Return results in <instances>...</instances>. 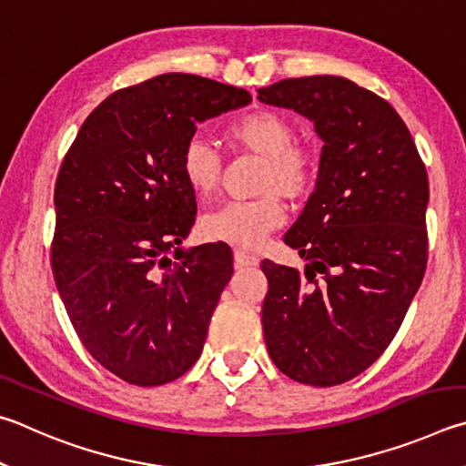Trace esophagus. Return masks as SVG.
<instances>
[{"label":"esophagus","mask_w":466,"mask_h":466,"mask_svg":"<svg viewBox=\"0 0 466 466\" xmlns=\"http://www.w3.org/2000/svg\"><path fill=\"white\" fill-rule=\"evenodd\" d=\"M233 259H235V268L258 266V262H259V259L254 254H248V251H243V249H235Z\"/></svg>","instance_id":"obj_1"}]
</instances>
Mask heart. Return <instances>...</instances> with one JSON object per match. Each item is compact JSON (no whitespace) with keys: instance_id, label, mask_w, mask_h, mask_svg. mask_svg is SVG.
Returning a JSON list of instances; mask_svg holds the SVG:
<instances>
[{"instance_id":"obj_1","label":"heart","mask_w":466,"mask_h":466,"mask_svg":"<svg viewBox=\"0 0 466 466\" xmlns=\"http://www.w3.org/2000/svg\"><path fill=\"white\" fill-rule=\"evenodd\" d=\"M295 125L280 112L258 110L227 128L233 149L264 157L258 179L256 200H235L207 212L200 231L207 239L225 241L246 249H259L268 235L284 223L287 210L280 194L289 200H303L313 192L319 174V159L311 145L295 141ZM186 184L198 198L218 190L223 159L217 147L202 137L187 138L179 157Z\"/></svg>"}]
</instances>
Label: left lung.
<instances>
[{
    "mask_svg": "<svg viewBox=\"0 0 466 466\" xmlns=\"http://www.w3.org/2000/svg\"><path fill=\"white\" fill-rule=\"evenodd\" d=\"M258 100L303 114L325 143L284 235L305 274L262 262L268 354L292 380L341 385L389 348L426 274V166L393 106L346 77L282 79Z\"/></svg>",
    "mask_w": 466,
    "mask_h": 466,
    "instance_id": "left-lung-1",
    "label": "left lung"
}]
</instances>
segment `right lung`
<instances>
[{"label":"right lung","instance_id":"1","mask_svg":"<svg viewBox=\"0 0 466 466\" xmlns=\"http://www.w3.org/2000/svg\"><path fill=\"white\" fill-rule=\"evenodd\" d=\"M249 102L241 87L166 73L110 94L65 153L55 284L81 344L128 385H166L202 354L233 254L177 248L196 220L179 157L198 122Z\"/></svg>","mask_w":466,"mask_h":466}]
</instances>
